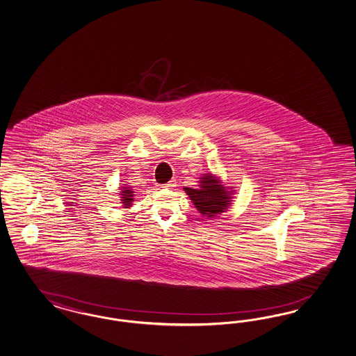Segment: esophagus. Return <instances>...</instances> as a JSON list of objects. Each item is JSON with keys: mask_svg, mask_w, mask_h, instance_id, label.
I'll list each match as a JSON object with an SVG mask.
<instances>
[{"mask_svg": "<svg viewBox=\"0 0 356 356\" xmlns=\"http://www.w3.org/2000/svg\"><path fill=\"white\" fill-rule=\"evenodd\" d=\"M176 184H177V181L175 180V179H172V180H170L168 183L165 184L164 185V188H168V189H172V188H175L176 186Z\"/></svg>", "mask_w": 356, "mask_h": 356, "instance_id": "34e87169", "label": "esophagus"}]
</instances>
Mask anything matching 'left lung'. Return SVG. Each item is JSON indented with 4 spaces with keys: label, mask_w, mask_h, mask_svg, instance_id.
Listing matches in <instances>:
<instances>
[{
    "label": "left lung",
    "mask_w": 356,
    "mask_h": 356,
    "mask_svg": "<svg viewBox=\"0 0 356 356\" xmlns=\"http://www.w3.org/2000/svg\"><path fill=\"white\" fill-rule=\"evenodd\" d=\"M185 192L189 195V198L193 201L197 210L206 216H214L222 213L227 205H229L227 192L219 181L211 175H207L202 177L201 185L193 188H184Z\"/></svg>",
    "instance_id": "1"
}]
</instances>
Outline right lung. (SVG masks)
Masks as SVG:
<instances>
[{
    "mask_svg": "<svg viewBox=\"0 0 356 356\" xmlns=\"http://www.w3.org/2000/svg\"><path fill=\"white\" fill-rule=\"evenodd\" d=\"M121 198H122V204L124 207H130V202L133 201V191L129 189L128 186H124L122 188V192H121Z\"/></svg>",
    "mask_w": 356,
    "mask_h": 356,
    "instance_id": "obj_1",
    "label": "right lung"
}]
</instances>
